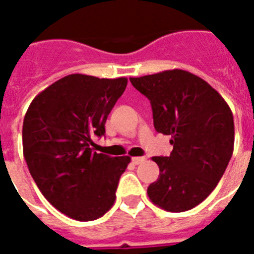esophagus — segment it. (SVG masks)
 <instances>
[{
	"mask_svg": "<svg viewBox=\"0 0 254 254\" xmlns=\"http://www.w3.org/2000/svg\"><path fill=\"white\" fill-rule=\"evenodd\" d=\"M145 160H146V158H143V156H134V158H132V163L136 164V165L143 163Z\"/></svg>",
	"mask_w": 254,
	"mask_h": 254,
	"instance_id": "1",
	"label": "esophagus"
}]
</instances>
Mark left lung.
Masks as SVG:
<instances>
[{
	"mask_svg": "<svg viewBox=\"0 0 254 254\" xmlns=\"http://www.w3.org/2000/svg\"><path fill=\"white\" fill-rule=\"evenodd\" d=\"M129 81L150 100L155 129L172 136L169 156L152 158L160 174L147 194L165 211L190 210L215 190L232 158V111L214 87L185 69Z\"/></svg>",
	"mask_w": 254,
	"mask_h": 254,
	"instance_id": "obj_1",
	"label": "left lung"
}]
</instances>
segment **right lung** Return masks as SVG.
Masks as SVG:
<instances>
[{"label": "right lung", "mask_w": 254, "mask_h": 254, "mask_svg": "<svg viewBox=\"0 0 254 254\" xmlns=\"http://www.w3.org/2000/svg\"><path fill=\"white\" fill-rule=\"evenodd\" d=\"M127 86V78L72 73L38 94L22 125V151L38 188L62 214L78 221L103 216L116 201L129 156L90 147Z\"/></svg>", "instance_id": "obj_1"}]
</instances>
